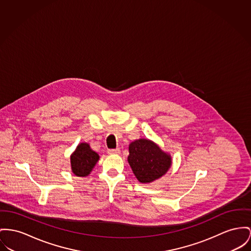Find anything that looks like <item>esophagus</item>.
Instances as JSON below:
<instances>
[{
	"label": "esophagus",
	"instance_id": "esophagus-1",
	"mask_svg": "<svg viewBox=\"0 0 251 251\" xmlns=\"http://www.w3.org/2000/svg\"><path fill=\"white\" fill-rule=\"evenodd\" d=\"M107 153H108V154H110V155H111V154H119V153H120V150H119V149H115V150H108V151H107Z\"/></svg>",
	"mask_w": 251,
	"mask_h": 251
}]
</instances>
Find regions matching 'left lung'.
<instances>
[{"label": "left lung", "mask_w": 251, "mask_h": 251, "mask_svg": "<svg viewBox=\"0 0 251 251\" xmlns=\"http://www.w3.org/2000/svg\"><path fill=\"white\" fill-rule=\"evenodd\" d=\"M128 164L139 182L149 184L165 175L171 166V156L148 139L129 145Z\"/></svg>", "instance_id": "left-lung-1"}]
</instances>
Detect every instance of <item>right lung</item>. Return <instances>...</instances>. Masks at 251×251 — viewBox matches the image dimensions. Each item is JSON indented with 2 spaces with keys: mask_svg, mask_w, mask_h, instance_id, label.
I'll return each mask as SVG.
<instances>
[{
  "mask_svg": "<svg viewBox=\"0 0 251 251\" xmlns=\"http://www.w3.org/2000/svg\"><path fill=\"white\" fill-rule=\"evenodd\" d=\"M99 158L98 153L92 151L88 144L81 143L70 156L72 172L78 177L87 176L99 161Z\"/></svg>",
  "mask_w": 251,
  "mask_h": 251,
  "instance_id": "obj_1",
  "label": "right lung"
}]
</instances>
